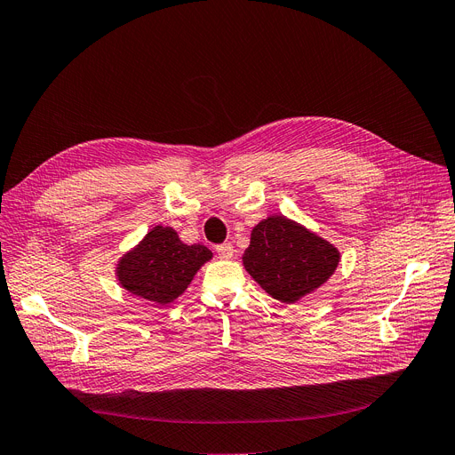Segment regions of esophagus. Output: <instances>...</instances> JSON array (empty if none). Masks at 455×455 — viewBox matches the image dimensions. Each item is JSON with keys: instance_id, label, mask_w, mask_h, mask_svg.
<instances>
[{"instance_id": "1", "label": "esophagus", "mask_w": 455, "mask_h": 455, "mask_svg": "<svg viewBox=\"0 0 455 455\" xmlns=\"http://www.w3.org/2000/svg\"><path fill=\"white\" fill-rule=\"evenodd\" d=\"M215 253L219 255V259H232L234 257V247H232V243H219L215 247Z\"/></svg>"}]
</instances>
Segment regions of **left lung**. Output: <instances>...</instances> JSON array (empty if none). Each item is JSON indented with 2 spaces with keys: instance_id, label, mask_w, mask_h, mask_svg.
Instances as JSON below:
<instances>
[{
  "instance_id": "1",
  "label": "left lung",
  "mask_w": 455,
  "mask_h": 455,
  "mask_svg": "<svg viewBox=\"0 0 455 455\" xmlns=\"http://www.w3.org/2000/svg\"><path fill=\"white\" fill-rule=\"evenodd\" d=\"M339 251L283 215L267 217L251 232L243 266L272 298L294 304L335 272Z\"/></svg>"
}]
</instances>
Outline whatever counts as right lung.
<instances>
[{"label": "right lung", "instance_id": "add662e5", "mask_svg": "<svg viewBox=\"0 0 455 455\" xmlns=\"http://www.w3.org/2000/svg\"><path fill=\"white\" fill-rule=\"evenodd\" d=\"M210 259L208 247L188 245L172 228L156 227L117 264V279L134 296L168 304L188 289L198 267Z\"/></svg>", "mask_w": 455, "mask_h": 455}]
</instances>
